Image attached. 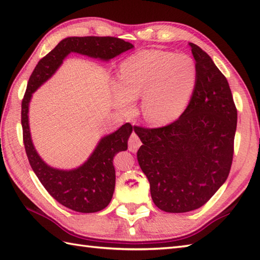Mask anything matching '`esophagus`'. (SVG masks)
<instances>
[{
	"mask_svg": "<svg viewBox=\"0 0 260 260\" xmlns=\"http://www.w3.org/2000/svg\"><path fill=\"white\" fill-rule=\"evenodd\" d=\"M141 145H142V142L140 140V137L137 136L136 133H132L128 140V150L131 152H136Z\"/></svg>",
	"mask_w": 260,
	"mask_h": 260,
	"instance_id": "1",
	"label": "esophagus"
}]
</instances>
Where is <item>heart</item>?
Returning <instances> with one entry per match:
<instances>
[{"mask_svg":"<svg viewBox=\"0 0 260 260\" xmlns=\"http://www.w3.org/2000/svg\"><path fill=\"white\" fill-rule=\"evenodd\" d=\"M197 86V67L186 54L143 50L127 58L115 86L116 105L128 110L143 98L142 114L148 124L164 126L183 114Z\"/></svg>","mask_w":260,"mask_h":260,"instance_id":"heart-1","label":"heart"}]
</instances>
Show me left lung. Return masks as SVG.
<instances>
[{
	"label": "left lung",
	"mask_w": 260,
	"mask_h": 260,
	"mask_svg": "<svg viewBox=\"0 0 260 260\" xmlns=\"http://www.w3.org/2000/svg\"><path fill=\"white\" fill-rule=\"evenodd\" d=\"M197 86L180 117L158 128L135 127L137 159L155 206L182 213L202 207L227 180L234 156L237 108L225 77L207 52L189 43Z\"/></svg>",
	"instance_id": "1"
}]
</instances>
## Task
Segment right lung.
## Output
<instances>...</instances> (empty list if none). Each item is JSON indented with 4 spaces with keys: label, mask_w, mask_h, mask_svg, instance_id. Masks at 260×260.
<instances>
[{
    "label": "right lung",
    "mask_w": 260,
    "mask_h": 260,
    "mask_svg": "<svg viewBox=\"0 0 260 260\" xmlns=\"http://www.w3.org/2000/svg\"><path fill=\"white\" fill-rule=\"evenodd\" d=\"M134 46L114 37H69L43 57L27 81L22 99L21 124L26 156L33 172L54 200L77 212L92 213L106 208L115 190V154L127 150L133 126L126 123L114 133L104 136L87 161L74 170L51 168L39 155L32 143L29 126V104L32 93L46 82L71 52L104 61L119 56Z\"/></svg>",
    "instance_id": "obj_1"
}]
</instances>
